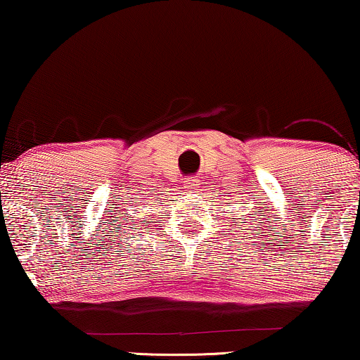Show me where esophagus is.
Segmentation results:
<instances>
[{"label":"esophagus","mask_w":360,"mask_h":360,"mask_svg":"<svg viewBox=\"0 0 360 360\" xmlns=\"http://www.w3.org/2000/svg\"><path fill=\"white\" fill-rule=\"evenodd\" d=\"M198 186H200L198 178H186L184 179V187H187V188H197Z\"/></svg>","instance_id":"1"}]
</instances>
